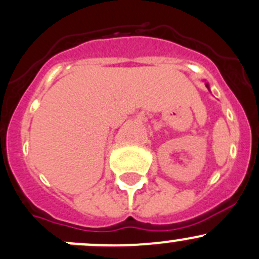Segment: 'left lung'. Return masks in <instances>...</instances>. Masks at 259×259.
I'll list each match as a JSON object with an SVG mask.
<instances>
[{"mask_svg": "<svg viewBox=\"0 0 259 259\" xmlns=\"http://www.w3.org/2000/svg\"><path fill=\"white\" fill-rule=\"evenodd\" d=\"M206 86H207V84H206ZM207 87H209V86H207Z\"/></svg>", "mask_w": 259, "mask_h": 259, "instance_id": "obj_1", "label": "left lung"}]
</instances>
